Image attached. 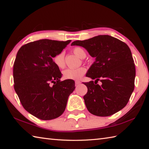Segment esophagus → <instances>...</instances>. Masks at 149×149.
Masks as SVG:
<instances>
[{
  "mask_svg": "<svg viewBox=\"0 0 149 149\" xmlns=\"http://www.w3.org/2000/svg\"><path fill=\"white\" fill-rule=\"evenodd\" d=\"M80 84H81V81H75V85H76V86L80 85Z\"/></svg>",
  "mask_w": 149,
  "mask_h": 149,
  "instance_id": "1",
  "label": "esophagus"
}]
</instances>
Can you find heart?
I'll return each mask as SVG.
<instances>
[{
  "mask_svg": "<svg viewBox=\"0 0 149 149\" xmlns=\"http://www.w3.org/2000/svg\"><path fill=\"white\" fill-rule=\"evenodd\" d=\"M72 51L79 58H84L86 57L85 49L80 47H74ZM54 62L59 69H64L65 66L64 52H61L56 55L54 58ZM86 71H87L86 69L84 67H80L77 69H68L63 72V77L67 80H78L85 74Z\"/></svg>",
  "mask_w": 149,
  "mask_h": 149,
  "instance_id": "heart-1",
  "label": "heart"
}]
</instances>
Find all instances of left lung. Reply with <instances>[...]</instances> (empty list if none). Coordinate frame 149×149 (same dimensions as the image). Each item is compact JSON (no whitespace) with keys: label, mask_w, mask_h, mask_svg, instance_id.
Masks as SVG:
<instances>
[{"label":"left lung","mask_w":149,"mask_h":149,"mask_svg":"<svg viewBox=\"0 0 149 149\" xmlns=\"http://www.w3.org/2000/svg\"><path fill=\"white\" fill-rule=\"evenodd\" d=\"M71 45L87 49L95 61L86 77L95 81L84 83L88 88L84 99L88 111L96 116L108 117L127 104L134 88L136 70L128 46L115 38L100 35ZM98 81L102 84H97Z\"/></svg>","instance_id":"left-lung-1"}]
</instances>
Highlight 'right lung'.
<instances>
[{
	"mask_svg": "<svg viewBox=\"0 0 149 149\" xmlns=\"http://www.w3.org/2000/svg\"><path fill=\"white\" fill-rule=\"evenodd\" d=\"M71 41L41 39L23 45L16 54L14 88L25 110L39 119L61 116L74 90L72 80L61 81L62 74L53 61Z\"/></svg>",
	"mask_w": 149,
	"mask_h": 149,
	"instance_id": "1",
	"label": "right lung"
}]
</instances>
